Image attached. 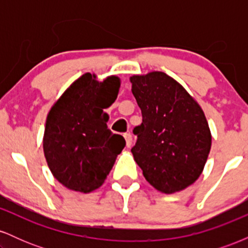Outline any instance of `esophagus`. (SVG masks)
<instances>
[{
	"label": "esophagus",
	"mask_w": 248,
	"mask_h": 248,
	"mask_svg": "<svg viewBox=\"0 0 248 248\" xmlns=\"http://www.w3.org/2000/svg\"><path fill=\"white\" fill-rule=\"evenodd\" d=\"M124 136V140H126V146L129 148L130 146H132V143H133L132 135H130V133H126Z\"/></svg>",
	"instance_id": "34e87169"
}]
</instances>
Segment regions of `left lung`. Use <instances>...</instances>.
Wrapping results in <instances>:
<instances>
[{
  "label": "left lung",
  "instance_id": "left-lung-1",
  "mask_svg": "<svg viewBox=\"0 0 248 248\" xmlns=\"http://www.w3.org/2000/svg\"><path fill=\"white\" fill-rule=\"evenodd\" d=\"M132 92L142 112L134 128L132 153L144 178L156 190L175 193L197 181L212 143L199 104L175 79L160 71L130 77Z\"/></svg>",
  "mask_w": 248,
  "mask_h": 248
}]
</instances>
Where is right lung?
Wrapping results in <instances>:
<instances>
[{
	"mask_svg": "<svg viewBox=\"0 0 248 248\" xmlns=\"http://www.w3.org/2000/svg\"><path fill=\"white\" fill-rule=\"evenodd\" d=\"M120 78L104 81L85 73L51 107L43 149L53 177L73 191L88 193L104 184L126 141L108 129L104 112L115 101Z\"/></svg>",
	"mask_w": 248,
	"mask_h": 248,
	"instance_id": "right-lung-1",
	"label": "right lung"
}]
</instances>
